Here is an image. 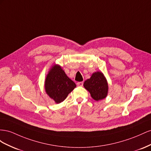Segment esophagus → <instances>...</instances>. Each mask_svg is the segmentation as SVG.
<instances>
[{
	"label": "esophagus",
	"mask_w": 151,
	"mask_h": 151,
	"mask_svg": "<svg viewBox=\"0 0 151 151\" xmlns=\"http://www.w3.org/2000/svg\"><path fill=\"white\" fill-rule=\"evenodd\" d=\"M83 85V82H82V81H81V82L77 83V86H78V87H82Z\"/></svg>",
	"instance_id": "34e87169"
}]
</instances>
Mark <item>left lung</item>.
Masks as SVG:
<instances>
[{"instance_id":"obj_1","label":"left lung","mask_w":151,"mask_h":151,"mask_svg":"<svg viewBox=\"0 0 151 151\" xmlns=\"http://www.w3.org/2000/svg\"><path fill=\"white\" fill-rule=\"evenodd\" d=\"M83 87L90 92L93 99L96 101L104 99L108 93V83L101 71L93 73L89 79L85 81Z\"/></svg>"}]
</instances>
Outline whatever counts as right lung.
<instances>
[{
    "label": "right lung",
    "mask_w": 151,
    "mask_h": 151,
    "mask_svg": "<svg viewBox=\"0 0 151 151\" xmlns=\"http://www.w3.org/2000/svg\"><path fill=\"white\" fill-rule=\"evenodd\" d=\"M76 87L61 66L54 64L50 68L45 80V91L56 104L63 102Z\"/></svg>",
    "instance_id": "add662e5"
}]
</instances>
